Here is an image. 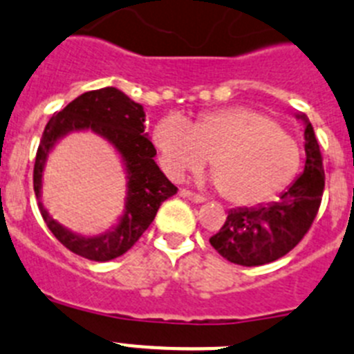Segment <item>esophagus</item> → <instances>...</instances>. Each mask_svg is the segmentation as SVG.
Here are the masks:
<instances>
[{
	"label": "esophagus",
	"instance_id": "34e87169",
	"mask_svg": "<svg viewBox=\"0 0 354 354\" xmlns=\"http://www.w3.org/2000/svg\"><path fill=\"white\" fill-rule=\"evenodd\" d=\"M180 196L181 197H187V199L192 201V203H197V205H199V203H205V197L199 196V194L190 192V190H187V189H181L180 190Z\"/></svg>",
	"mask_w": 354,
	"mask_h": 354
}]
</instances>
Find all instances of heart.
<instances>
[{"mask_svg": "<svg viewBox=\"0 0 354 354\" xmlns=\"http://www.w3.org/2000/svg\"><path fill=\"white\" fill-rule=\"evenodd\" d=\"M167 176L181 180L208 162L221 196L256 205L284 190L298 174L300 146L272 118L248 107L209 111L194 122L180 114L158 120L151 132Z\"/></svg>", "mask_w": 354, "mask_h": 354, "instance_id": "obj_1", "label": "heart"}]
</instances>
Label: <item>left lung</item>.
I'll return each instance as SVG.
<instances>
[{
    "mask_svg": "<svg viewBox=\"0 0 354 354\" xmlns=\"http://www.w3.org/2000/svg\"><path fill=\"white\" fill-rule=\"evenodd\" d=\"M305 125V169L280 194L279 201L229 212L221 231L209 238L216 252L241 266H261L292 250L310 229L324 190L319 145L308 118L296 114Z\"/></svg>",
    "mask_w": 354,
    "mask_h": 354,
    "instance_id": "1",
    "label": "left lung"
}]
</instances>
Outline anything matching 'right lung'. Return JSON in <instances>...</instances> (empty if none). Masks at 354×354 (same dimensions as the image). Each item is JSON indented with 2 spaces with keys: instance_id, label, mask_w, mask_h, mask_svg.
Returning a JSON list of instances; mask_svg holds the SVG:
<instances>
[{
  "instance_id": "obj_1",
  "label": "right lung",
  "mask_w": 354,
  "mask_h": 354,
  "mask_svg": "<svg viewBox=\"0 0 354 354\" xmlns=\"http://www.w3.org/2000/svg\"><path fill=\"white\" fill-rule=\"evenodd\" d=\"M145 122L146 114L141 104L127 97L122 90L107 86L79 95L46 125L35 158V196L47 227L77 256L98 263L123 256L153 222L162 203L176 194V187L153 160L157 149L145 132ZM86 129L106 138L117 149L127 174L122 215L107 232L93 237L79 235L54 221L41 201L43 171L48 153L68 133Z\"/></svg>"
}]
</instances>
